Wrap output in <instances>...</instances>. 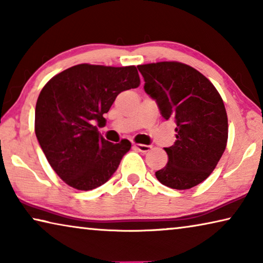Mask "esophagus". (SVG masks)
Segmentation results:
<instances>
[{
  "label": "esophagus",
  "mask_w": 263,
  "mask_h": 263,
  "mask_svg": "<svg viewBox=\"0 0 263 263\" xmlns=\"http://www.w3.org/2000/svg\"><path fill=\"white\" fill-rule=\"evenodd\" d=\"M135 147L139 151V152H142V153L148 152V151L151 149L149 145H144V144H135Z\"/></svg>",
  "instance_id": "obj_1"
}]
</instances>
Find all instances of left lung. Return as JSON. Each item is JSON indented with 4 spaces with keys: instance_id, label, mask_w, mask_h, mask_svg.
<instances>
[{
    "instance_id": "left-lung-1",
    "label": "left lung",
    "mask_w": 263,
    "mask_h": 263,
    "mask_svg": "<svg viewBox=\"0 0 263 263\" xmlns=\"http://www.w3.org/2000/svg\"><path fill=\"white\" fill-rule=\"evenodd\" d=\"M144 89L162 117L175 123L168 163L155 172L169 188L190 189L208 179L228 142V115L219 92L198 70L175 61L138 66Z\"/></svg>"
}]
</instances>
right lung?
Here are the masks:
<instances>
[{
	"label": "right lung",
	"instance_id": "1",
	"mask_svg": "<svg viewBox=\"0 0 263 263\" xmlns=\"http://www.w3.org/2000/svg\"><path fill=\"white\" fill-rule=\"evenodd\" d=\"M140 83L135 66L81 64L55 75L35 104L34 131L44 154L60 179L78 190H92L111 179L131 148L112 144L95 123L105 121L118 94Z\"/></svg>",
	"mask_w": 263,
	"mask_h": 263
}]
</instances>
